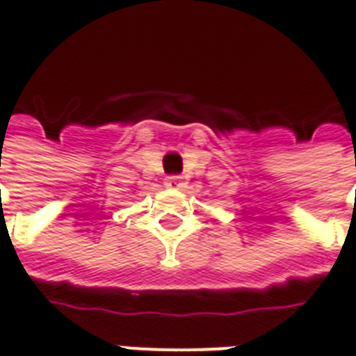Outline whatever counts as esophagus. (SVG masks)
Wrapping results in <instances>:
<instances>
[{
    "label": "esophagus",
    "instance_id": "esophagus-1",
    "mask_svg": "<svg viewBox=\"0 0 356 356\" xmlns=\"http://www.w3.org/2000/svg\"><path fill=\"white\" fill-rule=\"evenodd\" d=\"M165 186L170 189H178L181 186L180 176H167V178H165Z\"/></svg>",
    "mask_w": 356,
    "mask_h": 356
}]
</instances>
